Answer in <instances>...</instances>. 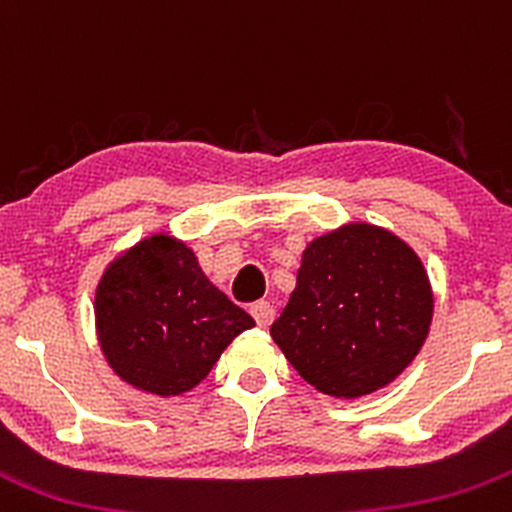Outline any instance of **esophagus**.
<instances>
[{
	"label": "esophagus",
	"mask_w": 512,
	"mask_h": 512,
	"mask_svg": "<svg viewBox=\"0 0 512 512\" xmlns=\"http://www.w3.org/2000/svg\"><path fill=\"white\" fill-rule=\"evenodd\" d=\"M251 316L256 318V323L261 328H266V326H271V321H273V306L268 301H256V303H251Z\"/></svg>",
	"instance_id": "1"
}]
</instances>
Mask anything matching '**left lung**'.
Segmentation results:
<instances>
[{"label": "left lung", "mask_w": 512, "mask_h": 512, "mask_svg": "<svg viewBox=\"0 0 512 512\" xmlns=\"http://www.w3.org/2000/svg\"><path fill=\"white\" fill-rule=\"evenodd\" d=\"M430 321L433 288L416 251L388 229L351 221L303 249L271 338L316 391L353 401L406 371Z\"/></svg>", "instance_id": "left-lung-1"}]
</instances>
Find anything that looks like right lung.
<instances>
[{
  "label": "right lung",
  "mask_w": 512,
  "mask_h": 512,
  "mask_svg": "<svg viewBox=\"0 0 512 512\" xmlns=\"http://www.w3.org/2000/svg\"><path fill=\"white\" fill-rule=\"evenodd\" d=\"M94 318L111 371L159 398L199 386L226 346L256 326L171 234L141 239L104 268Z\"/></svg>",
  "instance_id": "obj_1"
}]
</instances>
